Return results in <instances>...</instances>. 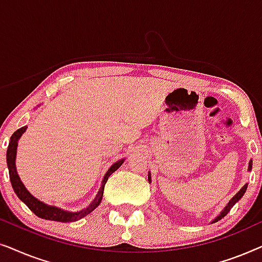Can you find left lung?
<instances>
[{
	"mask_svg": "<svg viewBox=\"0 0 262 262\" xmlns=\"http://www.w3.org/2000/svg\"><path fill=\"white\" fill-rule=\"evenodd\" d=\"M252 161H250V162H249V166H248V170H252ZM148 179H149V182L150 181H151V177H150V173L148 174ZM247 186H248V185H245V186H243V187L241 188V189H239V191L237 192V193H236V194L234 195V196H232V198L230 199V202H229L228 203V205L227 206H225L224 207V210L223 211H222V212L220 213V216H217L216 218H214V220H213V222H212V223H216V222H218V221H220V220H222V218H223L224 216H227V214H228V212H229V211H230L231 210V207L232 206H234L235 205V204L236 203H237L238 202V200L239 199H241L242 198V196H243V194H245V193H246V191H247Z\"/></svg>",
	"mask_w": 262,
	"mask_h": 262,
	"instance_id": "left-lung-1",
	"label": "left lung"
}]
</instances>
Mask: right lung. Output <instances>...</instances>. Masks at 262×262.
I'll return each mask as SVG.
<instances>
[{
    "instance_id": "1",
    "label": "right lung",
    "mask_w": 262,
    "mask_h": 262,
    "mask_svg": "<svg viewBox=\"0 0 262 262\" xmlns=\"http://www.w3.org/2000/svg\"><path fill=\"white\" fill-rule=\"evenodd\" d=\"M27 126H24L16 130L12 135L9 141L8 149H7V166H8L9 169V178L10 182H12V186L14 188V192L16 193V195L19 196L21 202H24L28 206L32 212L37 214L38 217L42 218V220H49V221H56V222H63V223H69V222H76L84 216H87L88 213H91L93 210H95L96 207L99 206V204L101 203L102 200V194H103V188H105V184L108 180L110 175L114 173L118 168H119L121 164L124 163L125 160H119L117 161L116 163H113L112 166L110 167V169L107 170L102 180V185L100 187L98 194H96L95 199L93 200V203L85 209L77 211V212H70V211H66L59 209L57 206H51L48 205V204L40 202L37 198H34L33 195L31 194L30 192L27 191V188L25 187L23 181L20 180L19 175H17L16 171V166H15V159H16V149H17V141H19L21 136L25 131H26Z\"/></svg>"
}]
</instances>
